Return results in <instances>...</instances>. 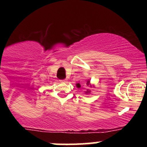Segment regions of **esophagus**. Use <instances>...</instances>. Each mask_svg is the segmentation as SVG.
Here are the masks:
<instances>
[{"mask_svg": "<svg viewBox=\"0 0 147 147\" xmlns=\"http://www.w3.org/2000/svg\"><path fill=\"white\" fill-rule=\"evenodd\" d=\"M65 81H66L65 80H60L61 82H65Z\"/></svg>", "mask_w": 147, "mask_h": 147, "instance_id": "obj_1", "label": "esophagus"}]
</instances>
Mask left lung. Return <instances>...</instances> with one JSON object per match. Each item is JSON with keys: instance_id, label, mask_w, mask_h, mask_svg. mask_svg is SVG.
<instances>
[{"instance_id": "left-lung-1", "label": "left lung", "mask_w": 147, "mask_h": 147, "mask_svg": "<svg viewBox=\"0 0 147 147\" xmlns=\"http://www.w3.org/2000/svg\"><path fill=\"white\" fill-rule=\"evenodd\" d=\"M89 84H90V82H89V81L87 82V85H89ZM76 86H77L78 88H80V87H81V85H80V84H77V85H76ZM86 93H90V91H89V90H88V91H87Z\"/></svg>"}]
</instances>
